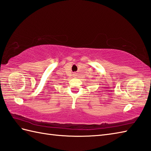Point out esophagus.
<instances>
[{
	"label": "esophagus",
	"mask_w": 151,
	"mask_h": 151,
	"mask_svg": "<svg viewBox=\"0 0 151 151\" xmlns=\"http://www.w3.org/2000/svg\"><path fill=\"white\" fill-rule=\"evenodd\" d=\"M73 75H74V76H76V73H75V74H74Z\"/></svg>",
	"instance_id": "34e87169"
}]
</instances>
